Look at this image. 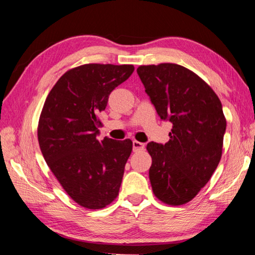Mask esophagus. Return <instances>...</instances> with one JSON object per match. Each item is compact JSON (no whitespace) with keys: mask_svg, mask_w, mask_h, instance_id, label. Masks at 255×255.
<instances>
[{"mask_svg":"<svg viewBox=\"0 0 255 255\" xmlns=\"http://www.w3.org/2000/svg\"><path fill=\"white\" fill-rule=\"evenodd\" d=\"M145 145L143 143H139V141L133 140L132 141V149L133 152H139V150H144Z\"/></svg>","mask_w":255,"mask_h":255,"instance_id":"obj_1","label":"esophagus"}]
</instances>
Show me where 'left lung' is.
<instances>
[{"mask_svg":"<svg viewBox=\"0 0 255 255\" xmlns=\"http://www.w3.org/2000/svg\"><path fill=\"white\" fill-rule=\"evenodd\" d=\"M145 91L161 119L173 124L166 144L149 143V181L163 204L181 206L205 187L222 158L226 118L214 90L178 64L140 65Z\"/></svg>","mask_w":255,"mask_h":255,"instance_id":"left-lung-1","label":"left lung"}]
</instances>
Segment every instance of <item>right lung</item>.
I'll return each mask as SVG.
<instances>
[{"label": "right lung", "mask_w": 255, "mask_h": 255, "mask_svg": "<svg viewBox=\"0 0 255 255\" xmlns=\"http://www.w3.org/2000/svg\"><path fill=\"white\" fill-rule=\"evenodd\" d=\"M133 65L84 64L71 68L50 90L38 123L44 158L65 192L86 209H102L119 195L130 139L99 140L100 112Z\"/></svg>", "instance_id": "obj_1"}]
</instances>
